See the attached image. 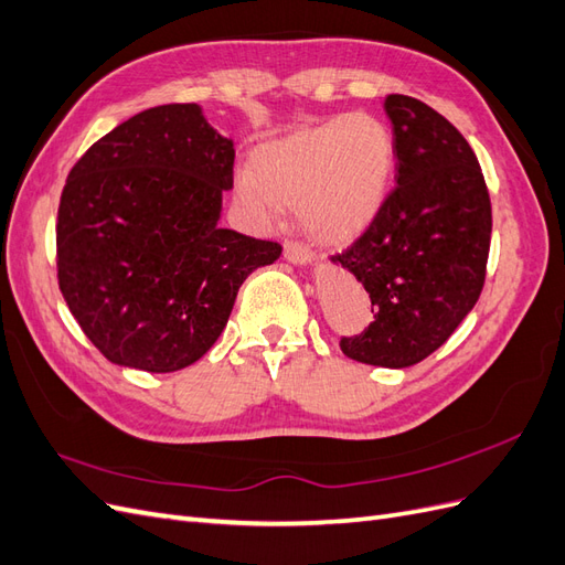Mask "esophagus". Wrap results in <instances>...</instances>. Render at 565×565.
<instances>
[{"instance_id":"1","label":"esophagus","mask_w":565,"mask_h":565,"mask_svg":"<svg viewBox=\"0 0 565 565\" xmlns=\"http://www.w3.org/2000/svg\"><path fill=\"white\" fill-rule=\"evenodd\" d=\"M284 257H286L288 263H294V265H308V263L315 260V253L308 246L298 244V241H286V244H284Z\"/></svg>"}]
</instances>
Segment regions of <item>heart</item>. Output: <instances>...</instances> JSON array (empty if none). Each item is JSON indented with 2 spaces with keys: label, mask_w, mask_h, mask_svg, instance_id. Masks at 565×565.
I'll return each instance as SVG.
<instances>
[{
  "label": "heart",
  "mask_w": 565,
  "mask_h": 565,
  "mask_svg": "<svg viewBox=\"0 0 565 565\" xmlns=\"http://www.w3.org/2000/svg\"><path fill=\"white\" fill-rule=\"evenodd\" d=\"M393 168L388 125L372 113H348L257 147L250 172L236 177V199L265 224L296 207L310 236L348 244L381 211Z\"/></svg>",
  "instance_id": "1"
}]
</instances>
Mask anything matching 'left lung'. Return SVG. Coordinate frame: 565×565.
Wrapping results in <instances>:
<instances>
[{
  "instance_id": "left-lung-1",
  "label": "left lung",
  "mask_w": 565,
  "mask_h": 565,
  "mask_svg": "<svg viewBox=\"0 0 565 565\" xmlns=\"http://www.w3.org/2000/svg\"><path fill=\"white\" fill-rule=\"evenodd\" d=\"M395 182L354 244L333 255L372 298L374 321L343 335L350 360L402 369L438 350L486 284L492 207L469 141L424 102L388 94Z\"/></svg>"
}]
</instances>
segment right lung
I'll list each match as a JSON object with an SVG mask.
<instances>
[{
    "mask_svg": "<svg viewBox=\"0 0 565 565\" xmlns=\"http://www.w3.org/2000/svg\"><path fill=\"white\" fill-rule=\"evenodd\" d=\"M234 186V141L196 104L141 110L87 149L63 186L58 288L113 364L168 374L201 360L227 327L274 241L217 227Z\"/></svg>",
    "mask_w": 565,
    "mask_h": 565,
    "instance_id": "obj_1",
    "label": "right lung"
}]
</instances>
